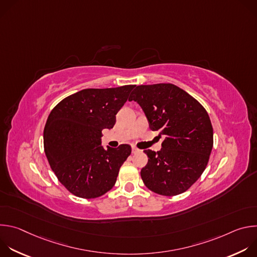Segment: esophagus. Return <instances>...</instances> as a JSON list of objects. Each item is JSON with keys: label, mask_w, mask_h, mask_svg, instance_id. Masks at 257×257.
I'll list each match as a JSON object with an SVG mask.
<instances>
[{"label": "esophagus", "mask_w": 257, "mask_h": 257, "mask_svg": "<svg viewBox=\"0 0 257 257\" xmlns=\"http://www.w3.org/2000/svg\"><path fill=\"white\" fill-rule=\"evenodd\" d=\"M138 152H139V150L137 148H135V146H133V148H132V154H136Z\"/></svg>", "instance_id": "34e87169"}]
</instances>
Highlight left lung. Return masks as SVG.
Here are the masks:
<instances>
[{
    "mask_svg": "<svg viewBox=\"0 0 257 257\" xmlns=\"http://www.w3.org/2000/svg\"><path fill=\"white\" fill-rule=\"evenodd\" d=\"M129 100L141 106L150 128L165 136L160 152L144 151L149 162L140 175L145 186L166 196L185 192L203 173L212 150L205 108L171 83L136 86Z\"/></svg>",
    "mask_w": 257,
    "mask_h": 257,
    "instance_id": "1",
    "label": "left lung"
}]
</instances>
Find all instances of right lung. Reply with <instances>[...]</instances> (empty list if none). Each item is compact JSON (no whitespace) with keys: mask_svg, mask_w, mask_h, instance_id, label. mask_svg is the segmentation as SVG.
<instances>
[{"mask_svg":"<svg viewBox=\"0 0 257 257\" xmlns=\"http://www.w3.org/2000/svg\"><path fill=\"white\" fill-rule=\"evenodd\" d=\"M135 85L82 89L60 101L44 130L47 159L57 178L72 193L95 198L111 190L131 154L129 144L101 145V131L111 129Z\"/></svg>","mask_w":257,"mask_h":257,"instance_id":"obj_1","label":"right lung"}]
</instances>
